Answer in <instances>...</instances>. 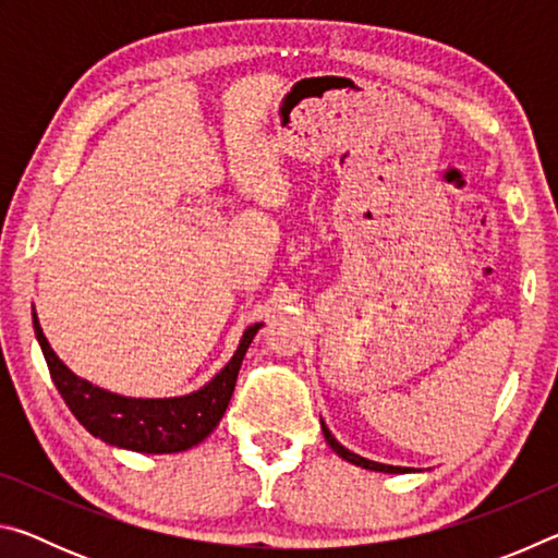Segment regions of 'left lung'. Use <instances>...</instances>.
Returning <instances> with one entry per match:
<instances>
[{"instance_id":"8db88e82","label":"left lung","mask_w":558,"mask_h":558,"mask_svg":"<svg viewBox=\"0 0 558 558\" xmlns=\"http://www.w3.org/2000/svg\"><path fill=\"white\" fill-rule=\"evenodd\" d=\"M323 433H325V440H327V446L332 448L339 458H344L347 462H352V465H356V468H364V470H374V472H391V475H399V472H411V468H396V465H384V462H374V460H366V458H362V456H356V452H352V450H347L342 442H339L332 433H329V428L325 426V421H323Z\"/></svg>"}]
</instances>
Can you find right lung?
Segmentation results:
<instances>
[{"label":"right lung","mask_w":558,"mask_h":558,"mask_svg":"<svg viewBox=\"0 0 558 558\" xmlns=\"http://www.w3.org/2000/svg\"><path fill=\"white\" fill-rule=\"evenodd\" d=\"M263 325H251L241 337V344L231 362L202 386L199 391L174 396V399H130V396L110 393L100 386L75 376L65 366L44 337L39 317L34 313V332L39 339L51 379L71 413L90 436L135 452H182L211 436V430L223 418L226 405L239 379L245 349Z\"/></svg>","instance_id":"right-lung-1"}]
</instances>
